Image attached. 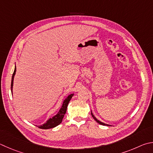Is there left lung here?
Returning <instances> with one entry per match:
<instances>
[{"instance_id":"8db88e82","label":"left lung","mask_w":153,"mask_h":153,"mask_svg":"<svg viewBox=\"0 0 153 153\" xmlns=\"http://www.w3.org/2000/svg\"><path fill=\"white\" fill-rule=\"evenodd\" d=\"M91 116H92L93 117V118L94 119V120H95L97 123H98V124H101V125H103V126H111V125H109V124H105V123H102V122H101V121H100L99 120H98V119H97L95 116H94V114H93V113H92V112H91Z\"/></svg>"}]
</instances>
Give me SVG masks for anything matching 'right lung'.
I'll return each mask as SVG.
<instances>
[{"mask_svg":"<svg viewBox=\"0 0 153 153\" xmlns=\"http://www.w3.org/2000/svg\"><path fill=\"white\" fill-rule=\"evenodd\" d=\"M16 74V65L15 67V70H14L13 76H12V80H11V92L13 94V82H14V77H15ZM74 94H71L68 95L67 97L63 99V103L62 106H61L60 109L56 114L53 116L52 118H50L49 120H47L46 123H44L42 125H39V126H37L38 128L41 129H49V128H52L56 127L58 125L62 123V120L63 117H64L65 114L66 113V111H67V108L69 101L71 99L72 97H73Z\"/></svg>","mask_w":153,"mask_h":153,"instance_id":"right-lung-1","label":"right lung"}]
</instances>
